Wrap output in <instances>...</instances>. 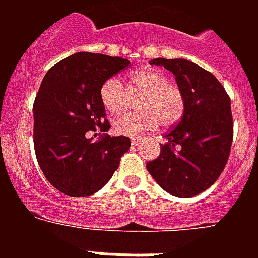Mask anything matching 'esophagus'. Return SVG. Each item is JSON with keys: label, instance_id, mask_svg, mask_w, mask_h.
Returning <instances> with one entry per match:
<instances>
[{"label": "esophagus", "instance_id": "esophagus-1", "mask_svg": "<svg viewBox=\"0 0 258 258\" xmlns=\"http://www.w3.org/2000/svg\"><path fill=\"white\" fill-rule=\"evenodd\" d=\"M138 143H139V139H138V138H131V145L138 146Z\"/></svg>", "mask_w": 258, "mask_h": 258}]
</instances>
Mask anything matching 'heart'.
Listing matches in <instances>:
<instances>
[{"label":"heart","instance_id":"b5f03b06","mask_svg":"<svg viewBox=\"0 0 258 258\" xmlns=\"http://www.w3.org/2000/svg\"><path fill=\"white\" fill-rule=\"evenodd\" d=\"M138 100L139 112L125 115L113 123V130L120 135L137 137L147 130L155 128L159 121L170 127L179 120L184 111L183 93L170 83L163 72L154 68L137 71L128 76L127 91L117 79H108L100 88V100L111 115H119L128 108L131 97Z\"/></svg>","mask_w":258,"mask_h":258}]
</instances>
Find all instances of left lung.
I'll return each mask as SVG.
<instances>
[{
	"label": "left lung",
	"instance_id": "1",
	"mask_svg": "<svg viewBox=\"0 0 258 258\" xmlns=\"http://www.w3.org/2000/svg\"><path fill=\"white\" fill-rule=\"evenodd\" d=\"M175 76L184 97L179 123L165 134L161 154L146 167L165 191L190 198L212 186L229 159L233 141L230 97L216 76L184 58H154Z\"/></svg>",
	"mask_w": 258,
	"mask_h": 258
}]
</instances>
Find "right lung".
<instances>
[{
    "instance_id": "1",
    "label": "right lung",
    "mask_w": 258,
    "mask_h": 258,
    "mask_svg": "<svg viewBox=\"0 0 258 258\" xmlns=\"http://www.w3.org/2000/svg\"><path fill=\"white\" fill-rule=\"evenodd\" d=\"M128 66L123 57L79 52L42 79L33 104L34 151L44 175L58 191L92 196L111 179L128 151L131 142L123 135L89 138L97 128H109L101 86Z\"/></svg>"
}]
</instances>
